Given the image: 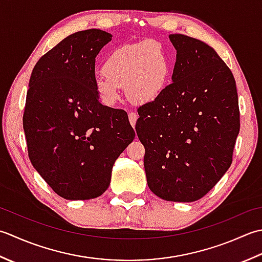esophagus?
Masks as SVG:
<instances>
[{"label": "esophagus", "mask_w": 262, "mask_h": 262, "mask_svg": "<svg viewBox=\"0 0 262 262\" xmlns=\"http://www.w3.org/2000/svg\"><path fill=\"white\" fill-rule=\"evenodd\" d=\"M137 120H138V115H137L136 113H133V112H131V113H129V121H130V123H131V125H132L133 127L136 126Z\"/></svg>", "instance_id": "34e87169"}]
</instances>
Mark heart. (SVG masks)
Instances as JSON below:
<instances>
[{
  "label": "heart",
  "mask_w": 262,
  "mask_h": 262,
  "mask_svg": "<svg viewBox=\"0 0 262 262\" xmlns=\"http://www.w3.org/2000/svg\"><path fill=\"white\" fill-rule=\"evenodd\" d=\"M95 77V89L105 105H114L124 88L126 98L135 105L158 99L166 89L170 60L161 44L146 40L112 51Z\"/></svg>",
  "instance_id": "1"
}]
</instances>
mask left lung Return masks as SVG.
I'll use <instances>...</instances> for the list:
<instances>
[{
	"label": "left lung",
	"instance_id": "left-lung-1",
	"mask_svg": "<svg viewBox=\"0 0 262 262\" xmlns=\"http://www.w3.org/2000/svg\"><path fill=\"white\" fill-rule=\"evenodd\" d=\"M176 50L172 83L138 108L147 183L167 201L206 195L232 164L239 132L236 83L216 51L192 37L169 35Z\"/></svg>",
	"mask_w": 262,
	"mask_h": 262
}]
</instances>
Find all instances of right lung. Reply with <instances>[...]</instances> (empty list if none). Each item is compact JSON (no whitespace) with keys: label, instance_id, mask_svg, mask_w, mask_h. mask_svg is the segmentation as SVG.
Here are the masks:
<instances>
[{"label":"right lung","instance_id":"obj_1","mask_svg":"<svg viewBox=\"0 0 262 262\" xmlns=\"http://www.w3.org/2000/svg\"><path fill=\"white\" fill-rule=\"evenodd\" d=\"M111 40L100 29L74 33L42 55L30 76L24 113L29 159L67 200L103 194L136 137L126 112L104 106L95 89L96 56Z\"/></svg>","mask_w":262,"mask_h":262}]
</instances>
